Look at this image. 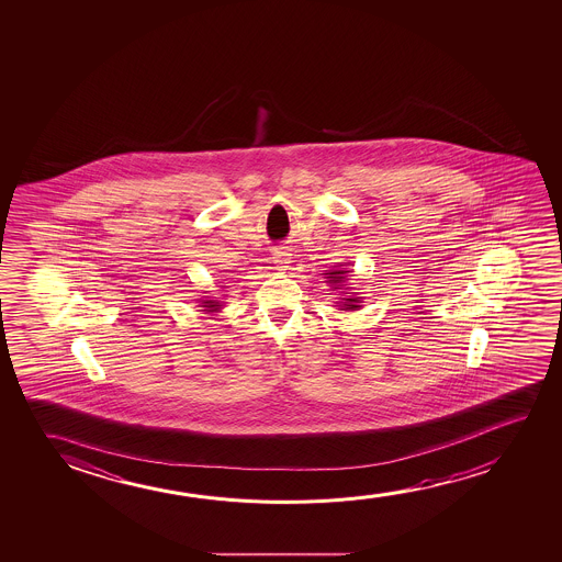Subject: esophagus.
Returning a JSON list of instances; mask_svg holds the SVG:
<instances>
[{
	"instance_id": "1",
	"label": "esophagus",
	"mask_w": 562,
	"mask_h": 562,
	"mask_svg": "<svg viewBox=\"0 0 562 562\" xmlns=\"http://www.w3.org/2000/svg\"><path fill=\"white\" fill-rule=\"evenodd\" d=\"M274 257H272V259H274V265H277L278 269H282V267H288V262H290V251H288V249H285V247H277V249H274Z\"/></svg>"
}]
</instances>
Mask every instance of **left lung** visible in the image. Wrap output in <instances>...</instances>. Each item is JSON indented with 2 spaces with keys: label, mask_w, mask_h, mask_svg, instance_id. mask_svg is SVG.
I'll return each mask as SVG.
<instances>
[{
  "label": "left lung",
  "mask_w": 562,
  "mask_h": 562,
  "mask_svg": "<svg viewBox=\"0 0 562 562\" xmlns=\"http://www.w3.org/2000/svg\"><path fill=\"white\" fill-rule=\"evenodd\" d=\"M349 270H330V272H326V278H328V282L331 285H336L334 290H338V285H341V282L346 280L344 274H347ZM357 308H361V297H353V295H349L341 303V311H357Z\"/></svg>",
  "instance_id": "obj_1"
}]
</instances>
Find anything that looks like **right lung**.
<instances>
[{"label": "right lung", "instance_id": "add662e5", "mask_svg": "<svg viewBox=\"0 0 562 562\" xmlns=\"http://www.w3.org/2000/svg\"><path fill=\"white\" fill-rule=\"evenodd\" d=\"M201 311H207V313H218L221 308H223V303L218 300H211V297H205V300L200 301Z\"/></svg>", "mask_w": 562, "mask_h": 562}]
</instances>
